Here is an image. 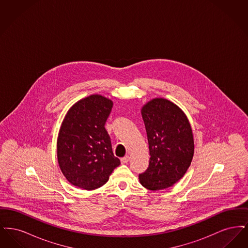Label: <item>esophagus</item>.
<instances>
[{
	"label": "esophagus",
	"instance_id": "esophagus-1",
	"mask_svg": "<svg viewBox=\"0 0 248 248\" xmlns=\"http://www.w3.org/2000/svg\"><path fill=\"white\" fill-rule=\"evenodd\" d=\"M129 156H128V155H125L124 157H123V158L121 159V163H122V164H126V163L129 162Z\"/></svg>",
	"mask_w": 248,
	"mask_h": 248
}]
</instances>
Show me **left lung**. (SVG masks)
<instances>
[{"label": "left lung", "instance_id": "8db88e82", "mask_svg": "<svg viewBox=\"0 0 248 248\" xmlns=\"http://www.w3.org/2000/svg\"><path fill=\"white\" fill-rule=\"evenodd\" d=\"M150 150L147 170L140 174L143 187L166 189L183 177L190 165L194 142L184 112L165 98H154L142 108Z\"/></svg>", "mask_w": 248, "mask_h": 248}]
</instances>
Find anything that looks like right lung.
I'll return each mask as SVG.
<instances>
[{"mask_svg": "<svg viewBox=\"0 0 248 248\" xmlns=\"http://www.w3.org/2000/svg\"><path fill=\"white\" fill-rule=\"evenodd\" d=\"M112 104L100 94H91L71 107L62 123L58 160L63 175L74 186L97 189L121 164L105 128Z\"/></svg>", "mask_w": 248, "mask_h": 248, "instance_id": "1", "label": "right lung"}]
</instances>
